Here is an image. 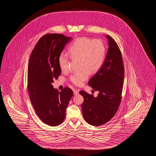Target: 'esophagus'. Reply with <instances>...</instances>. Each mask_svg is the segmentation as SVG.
<instances>
[{"label":"esophagus","instance_id":"obj_1","mask_svg":"<svg viewBox=\"0 0 156 156\" xmlns=\"http://www.w3.org/2000/svg\"><path fill=\"white\" fill-rule=\"evenodd\" d=\"M79 93V90H73V94L75 95H77Z\"/></svg>","mask_w":156,"mask_h":156}]
</instances>
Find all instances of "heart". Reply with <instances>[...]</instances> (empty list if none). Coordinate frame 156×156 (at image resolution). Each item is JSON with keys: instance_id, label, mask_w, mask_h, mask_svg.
Wrapping results in <instances>:
<instances>
[{"instance_id": "1", "label": "heart", "mask_w": 156, "mask_h": 156, "mask_svg": "<svg viewBox=\"0 0 156 156\" xmlns=\"http://www.w3.org/2000/svg\"><path fill=\"white\" fill-rule=\"evenodd\" d=\"M68 55L62 52L58 58V63L62 71L68 70L70 58L79 59L81 71L75 72L70 80L77 86H80L89 77L90 73H95L102 66L105 57L106 48L102 41L92 40L86 37H79L68 48Z\"/></svg>"}]
</instances>
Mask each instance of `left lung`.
Returning a JSON list of instances; mask_svg holds the SVG:
<instances>
[{"label": "left lung", "mask_w": 156, "mask_h": 156, "mask_svg": "<svg viewBox=\"0 0 156 156\" xmlns=\"http://www.w3.org/2000/svg\"><path fill=\"white\" fill-rule=\"evenodd\" d=\"M109 48L102 66L91 78L89 85L99 94L96 98L83 91L81 105L84 119L91 126H100L115 115L122 99L124 68L122 53L115 41L106 35Z\"/></svg>", "instance_id": "1"}]
</instances>
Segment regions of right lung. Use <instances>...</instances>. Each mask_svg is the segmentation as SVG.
Returning a JSON list of instances; mask_svg holds the SVG:
<instances>
[{
	"instance_id": "add662e5",
	"label": "right lung",
	"mask_w": 156,
	"mask_h": 156,
	"mask_svg": "<svg viewBox=\"0 0 156 156\" xmlns=\"http://www.w3.org/2000/svg\"><path fill=\"white\" fill-rule=\"evenodd\" d=\"M71 40L62 34H45L34 47L29 60L27 87L30 100L40 119L50 126H57L63 122L73 96L69 87L58 91L52 85L61 73L58 56Z\"/></svg>"
}]
</instances>
